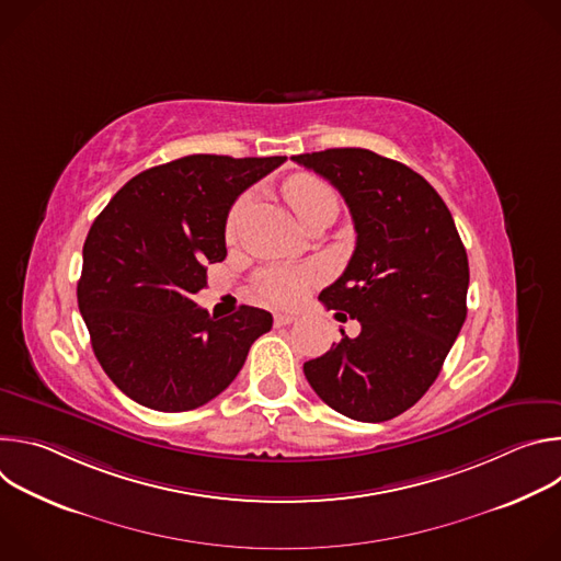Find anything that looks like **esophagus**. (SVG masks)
Returning <instances> with one entry per match:
<instances>
[{
  "label": "esophagus",
  "instance_id": "obj_1",
  "mask_svg": "<svg viewBox=\"0 0 561 561\" xmlns=\"http://www.w3.org/2000/svg\"><path fill=\"white\" fill-rule=\"evenodd\" d=\"M297 319V314H293V312H275V327H288V324H293Z\"/></svg>",
  "mask_w": 561,
  "mask_h": 561
}]
</instances>
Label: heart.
<instances>
[{"instance_id": "obj_1", "label": "heart", "mask_w": 561, "mask_h": 561, "mask_svg": "<svg viewBox=\"0 0 561 561\" xmlns=\"http://www.w3.org/2000/svg\"><path fill=\"white\" fill-rule=\"evenodd\" d=\"M286 199L293 206L295 215L299 217V221H306L319 206L324 204H337V195L335 191L314 175L308 173H299L295 178H290L286 182ZM249 206V197H239L228 217H226V237L232 239L239 230V224H242V217L247 213ZM322 277V268L319 266H268L264 268L257 277H255V290L262 299L271 301V304H279V306H288L301 299L304 290L308 288V284L317 282Z\"/></svg>"}]
</instances>
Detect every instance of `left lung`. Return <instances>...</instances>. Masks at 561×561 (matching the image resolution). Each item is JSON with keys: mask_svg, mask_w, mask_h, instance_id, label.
<instances>
[{"mask_svg": "<svg viewBox=\"0 0 561 561\" xmlns=\"http://www.w3.org/2000/svg\"><path fill=\"white\" fill-rule=\"evenodd\" d=\"M346 199L357 244L344 275L319 293L337 322L362 331L304 364L312 390L357 422H386L437 379L466 319L468 257L437 191L409 167L366 148L290 157ZM348 311L342 313L341 310Z\"/></svg>", "mask_w": 561, "mask_h": 561, "instance_id": "1", "label": "left lung"}]
</instances>
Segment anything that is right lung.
Instances as JSON below:
<instances>
[{
	"label": "right lung",
	"instance_id": "right-lung-1",
	"mask_svg": "<svg viewBox=\"0 0 561 561\" xmlns=\"http://www.w3.org/2000/svg\"><path fill=\"white\" fill-rule=\"evenodd\" d=\"M286 157L188 154L126 182L93 221L77 284L98 362L133 402L182 413L242 370L273 314L239 306L217 319L193 297L226 257V217Z\"/></svg>",
	"mask_w": 561,
	"mask_h": 561
}]
</instances>
